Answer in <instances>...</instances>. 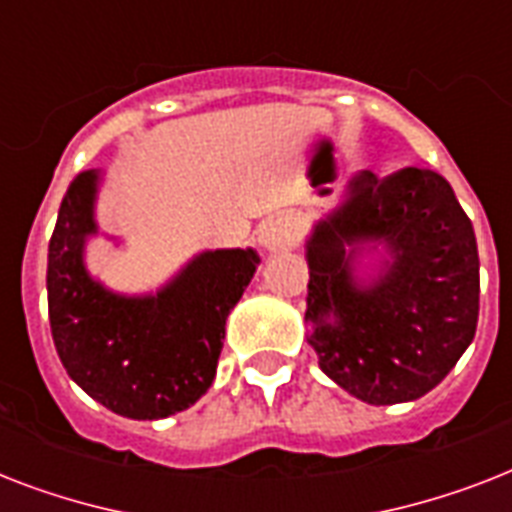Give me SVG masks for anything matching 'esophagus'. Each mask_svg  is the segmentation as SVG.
I'll return each instance as SVG.
<instances>
[{
	"label": "esophagus",
	"instance_id": "1",
	"mask_svg": "<svg viewBox=\"0 0 512 512\" xmlns=\"http://www.w3.org/2000/svg\"><path fill=\"white\" fill-rule=\"evenodd\" d=\"M257 244L268 252H289L297 244V225L292 217L276 215L268 217L260 228H257Z\"/></svg>",
	"mask_w": 512,
	"mask_h": 512
}]
</instances>
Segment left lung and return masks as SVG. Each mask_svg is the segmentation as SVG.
Listing matches in <instances>:
<instances>
[{
  "instance_id": "8db88e82",
  "label": "left lung",
  "mask_w": 512,
  "mask_h": 512,
  "mask_svg": "<svg viewBox=\"0 0 512 512\" xmlns=\"http://www.w3.org/2000/svg\"><path fill=\"white\" fill-rule=\"evenodd\" d=\"M377 246L386 260L358 280L357 257ZM305 257L308 342L321 372L366 404L425 396L476 337V233L438 172L353 180L348 199L313 225Z\"/></svg>"
}]
</instances>
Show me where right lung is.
<instances>
[{"label":"right lung","mask_w":512,"mask_h":512,"mask_svg":"<svg viewBox=\"0 0 512 512\" xmlns=\"http://www.w3.org/2000/svg\"><path fill=\"white\" fill-rule=\"evenodd\" d=\"M100 170L71 180L47 255V308L68 377L111 412L162 420L196 404L215 380L225 319L255 276V249L201 252L154 295H116L84 265L98 233Z\"/></svg>","instance_id":"right-lung-1"}]
</instances>
